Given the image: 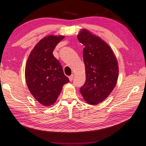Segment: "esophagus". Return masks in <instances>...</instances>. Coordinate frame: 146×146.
<instances>
[{
	"mask_svg": "<svg viewBox=\"0 0 146 146\" xmlns=\"http://www.w3.org/2000/svg\"><path fill=\"white\" fill-rule=\"evenodd\" d=\"M73 78H74V75H71V76H70L68 77V79H69V80H70V81H72L73 80Z\"/></svg>",
	"mask_w": 146,
	"mask_h": 146,
	"instance_id": "obj_1",
	"label": "esophagus"
}]
</instances>
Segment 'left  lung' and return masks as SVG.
Instances as JSON below:
<instances>
[{"mask_svg": "<svg viewBox=\"0 0 146 146\" xmlns=\"http://www.w3.org/2000/svg\"><path fill=\"white\" fill-rule=\"evenodd\" d=\"M78 39L85 45L83 57L86 81L80 92L86 103L98 104L107 98L116 85L118 63L110 47L89 31L81 30Z\"/></svg>", "mask_w": 146, "mask_h": 146, "instance_id": "left-lung-1", "label": "left lung"}]
</instances>
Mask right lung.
Returning <instances> with one entry per match:
<instances>
[{
    "mask_svg": "<svg viewBox=\"0 0 146 146\" xmlns=\"http://www.w3.org/2000/svg\"><path fill=\"white\" fill-rule=\"evenodd\" d=\"M64 36L49 35L33 48L25 65L27 87L33 97L43 106H50L57 100L63 86L69 80L52 52Z\"/></svg>",
    "mask_w": 146,
    "mask_h": 146,
    "instance_id": "obj_1",
    "label": "right lung"
}]
</instances>
